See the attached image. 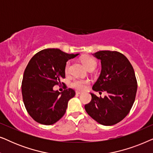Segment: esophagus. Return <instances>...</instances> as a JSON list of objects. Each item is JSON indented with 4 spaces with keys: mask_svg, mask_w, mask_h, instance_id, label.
<instances>
[{
    "mask_svg": "<svg viewBox=\"0 0 153 153\" xmlns=\"http://www.w3.org/2000/svg\"><path fill=\"white\" fill-rule=\"evenodd\" d=\"M82 93V92L81 91H76V94H77V95H80V94Z\"/></svg>",
    "mask_w": 153,
    "mask_h": 153,
    "instance_id": "esophagus-1",
    "label": "esophagus"
}]
</instances>
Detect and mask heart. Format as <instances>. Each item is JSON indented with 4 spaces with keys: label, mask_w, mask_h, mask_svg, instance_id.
<instances>
[{
    "label": "heart",
    "mask_w": 153,
    "mask_h": 153,
    "mask_svg": "<svg viewBox=\"0 0 153 153\" xmlns=\"http://www.w3.org/2000/svg\"><path fill=\"white\" fill-rule=\"evenodd\" d=\"M81 61L84 65V66L88 70L92 68H95L97 66V62L94 59L93 57L91 56H85L81 59ZM70 62L68 61L65 67V72L68 73L70 70ZM88 83V80H83V79H74L72 82V85L75 88L79 89V90H84L85 88V85Z\"/></svg>",
    "instance_id": "heart-1"
}]
</instances>
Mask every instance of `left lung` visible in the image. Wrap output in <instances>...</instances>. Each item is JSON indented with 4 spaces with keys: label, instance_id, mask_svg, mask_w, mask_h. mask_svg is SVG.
Masks as SVG:
<instances>
[{
    "label": "left lung",
    "instance_id": "8db88e82",
    "mask_svg": "<svg viewBox=\"0 0 153 153\" xmlns=\"http://www.w3.org/2000/svg\"><path fill=\"white\" fill-rule=\"evenodd\" d=\"M93 56L101 60L100 76L93 86L96 92L106 91L107 96L92 100L85 105L88 114L100 124L110 126L123 120L132 107L137 91L134 70L129 60L118 51H100Z\"/></svg>",
    "mask_w": 153,
    "mask_h": 153
}]
</instances>
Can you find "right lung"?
<instances>
[{"label":"right lung","mask_w":153,"mask_h":153,"mask_svg":"<svg viewBox=\"0 0 153 153\" xmlns=\"http://www.w3.org/2000/svg\"><path fill=\"white\" fill-rule=\"evenodd\" d=\"M79 54L46 49L29 61L23 76L22 92L25 107L36 122L53 125L65 114L69 100L74 97L75 92L68 88L60 93L53 87L65 77V67L68 60Z\"/></svg>","instance_id":"1"}]
</instances>
